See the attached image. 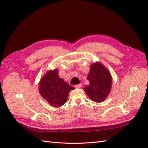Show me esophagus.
<instances>
[{
    "label": "esophagus",
    "mask_w": 148,
    "mask_h": 148,
    "mask_svg": "<svg viewBox=\"0 0 148 148\" xmlns=\"http://www.w3.org/2000/svg\"><path fill=\"white\" fill-rule=\"evenodd\" d=\"M75 86V88H81L82 86V84L80 83L79 84H76Z\"/></svg>",
    "instance_id": "esophagus-1"
}]
</instances>
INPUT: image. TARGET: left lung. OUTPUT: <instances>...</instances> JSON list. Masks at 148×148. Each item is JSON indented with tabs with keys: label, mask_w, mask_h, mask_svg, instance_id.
Returning <instances> with one entry per match:
<instances>
[{
	"label": "left lung",
	"mask_w": 148,
	"mask_h": 148,
	"mask_svg": "<svg viewBox=\"0 0 148 148\" xmlns=\"http://www.w3.org/2000/svg\"><path fill=\"white\" fill-rule=\"evenodd\" d=\"M88 79L89 84L83 88L87 95L94 102L104 101L109 96L112 84L109 71L101 62H96L90 66Z\"/></svg>",
	"instance_id": "obj_1"
}]
</instances>
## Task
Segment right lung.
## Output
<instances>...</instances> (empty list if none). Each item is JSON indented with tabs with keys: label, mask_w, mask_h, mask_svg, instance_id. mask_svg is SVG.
Segmentation results:
<instances>
[{
	"label": "right lung",
	"mask_w": 148,
	"mask_h": 148,
	"mask_svg": "<svg viewBox=\"0 0 148 148\" xmlns=\"http://www.w3.org/2000/svg\"><path fill=\"white\" fill-rule=\"evenodd\" d=\"M74 89V87L59 77L57 69L47 71L39 83L40 95L54 107L63 106L66 102L69 92Z\"/></svg>",
	"instance_id": "obj_1"
}]
</instances>
